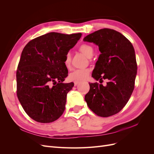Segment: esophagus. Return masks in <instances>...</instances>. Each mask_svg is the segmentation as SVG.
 <instances>
[{"mask_svg": "<svg viewBox=\"0 0 154 154\" xmlns=\"http://www.w3.org/2000/svg\"><path fill=\"white\" fill-rule=\"evenodd\" d=\"M80 83V82H78V81H75V82H74V86H76L78 84V83Z\"/></svg>", "mask_w": 154, "mask_h": 154, "instance_id": "1", "label": "esophagus"}]
</instances>
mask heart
<instances>
[{"instance_id":"b5f03b06","label":"heart","mask_w":154,"mask_h":154,"mask_svg":"<svg viewBox=\"0 0 154 154\" xmlns=\"http://www.w3.org/2000/svg\"><path fill=\"white\" fill-rule=\"evenodd\" d=\"M80 51L82 53L84 54L88 58H92L94 54V49L92 47L87 44H82L80 47ZM71 54L70 52L67 53L64 59V65L66 68L69 69L71 67ZM91 70L88 68L79 69L73 71L69 74V78L71 81H82L85 80L88 77L90 74Z\"/></svg>"}]
</instances>
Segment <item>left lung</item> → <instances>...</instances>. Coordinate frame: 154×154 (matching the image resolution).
Instances as JSON below:
<instances>
[{
    "mask_svg": "<svg viewBox=\"0 0 154 154\" xmlns=\"http://www.w3.org/2000/svg\"><path fill=\"white\" fill-rule=\"evenodd\" d=\"M83 41L97 45L101 53L92 78L109 80L106 86L89 83L85 100L96 115L105 118L114 115L127 103L134 88L137 66L133 45L119 32L107 28L88 35Z\"/></svg>",
    "mask_w": 154,
    "mask_h": 154,
    "instance_id": "1",
    "label": "left lung"
}]
</instances>
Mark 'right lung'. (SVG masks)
I'll return each instance as SVG.
<instances>
[{
    "label": "right lung",
    "mask_w": 154,
    "mask_h": 154,
    "mask_svg": "<svg viewBox=\"0 0 154 154\" xmlns=\"http://www.w3.org/2000/svg\"><path fill=\"white\" fill-rule=\"evenodd\" d=\"M82 33L51 32L29 42L23 49L17 71V94L26 114L39 123L54 122L65 110L67 93L74 83L64 59Z\"/></svg>",
    "instance_id": "obj_1"
}]
</instances>
